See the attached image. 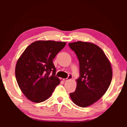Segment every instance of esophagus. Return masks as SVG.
Here are the masks:
<instances>
[{
    "label": "esophagus",
    "instance_id": "obj_1",
    "mask_svg": "<svg viewBox=\"0 0 127 127\" xmlns=\"http://www.w3.org/2000/svg\"><path fill=\"white\" fill-rule=\"evenodd\" d=\"M72 74H69L67 78H64L63 79V81L64 82H66V81H67L68 80H69V79H72Z\"/></svg>",
    "mask_w": 127,
    "mask_h": 127
}]
</instances>
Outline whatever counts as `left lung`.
Returning <instances> with one entry per match:
<instances>
[{
	"label": "left lung",
	"instance_id": "1",
	"mask_svg": "<svg viewBox=\"0 0 127 127\" xmlns=\"http://www.w3.org/2000/svg\"><path fill=\"white\" fill-rule=\"evenodd\" d=\"M79 63V77L76 91L69 94L75 104L85 107L94 104L105 94L113 77L110 61L104 51L91 42L69 44Z\"/></svg>",
	"mask_w": 127,
	"mask_h": 127
}]
</instances>
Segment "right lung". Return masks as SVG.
<instances>
[{
    "label": "right lung",
    "mask_w": 127,
    "mask_h": 127,
    "mask_svg": "<svg viewBox=\"0 0 127 127\" xmlns=\"http://www.w3.org/2000/svg\"><path fill=\"white\" fill-rule=\"evenodd\" d=\"M65 45V42L39 40L23 51L17 61L15 74L19 87L28 99L36 103L44 101L59 85L53 60Z\"/></svg>",
    "instance_id": "right-lung-1"
}]
</instances>
